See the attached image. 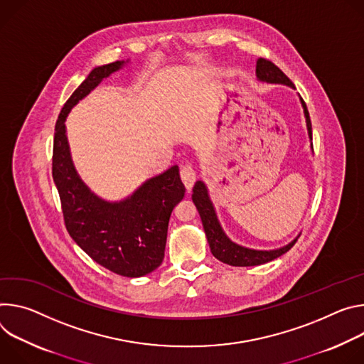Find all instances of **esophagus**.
<instances>
[{
  "label": "esophagus",
  "mask_w": 364,
  "mask_h": 364,
  "mask_svg": "<svg viewBox=\"0 0 364 364\" xmlns=\"http://www.w3.org/2000/svg\"><path fill=\"white\" fill-rule=\"evenodd\" d=\"M181 179L183 182V185L186 186V189L191 191L193 183H195V181H196V173H195V171H193V168L191 165L182 166V169H181Z\"/></svg>",
  "instance_id": "obj_1"
}]
</instances>
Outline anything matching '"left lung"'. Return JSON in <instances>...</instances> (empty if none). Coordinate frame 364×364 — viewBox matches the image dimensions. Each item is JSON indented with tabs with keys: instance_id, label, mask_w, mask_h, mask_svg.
I'll list each match as a JSON object with an SVG mask.
<instances>
[{
	"instance_id": "8db88e82",
	"label": "left lung",
	"mask_w": 364,
	"mask_h": 364,
	"mask_svg": "<svg viewBox=\"0 0 364 364\" xmlns=\"http://www.w3.org/2000/svg\"><path fill=\"white\" fill-rule=\"evenodd\" d=\"M256 76L259 80H263V82H269V84H284L288 85L291 88H295V85L292 84V80L282 72L273 62L260 58L256 63ZM301 98V97H299ZM301 104L304 108V114H305V119H306V129H308V136L312 140V126H311V118H309V112L306 108L305 101L301 98ZM192 200L193 204L199 213L200 220H203V225H204V231L208 240V245L211 249V253L214 255V257H217L220 262L227 263L230 266H257V264H263L267 263L282 255H285L288 250H291V247L296 243L295 238L294 241H291L289 245L276 249V250H253V249H247L243 246L235 245L234 241H231L225 232L223 231L220 221L217 218L214 205L210 199L208 195V189L205 186V183L203 181H196L193 189H192Z\"/></svg>"
}]
</instances>
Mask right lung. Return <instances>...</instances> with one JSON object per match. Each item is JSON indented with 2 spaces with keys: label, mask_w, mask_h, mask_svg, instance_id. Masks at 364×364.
<instances>
[{
  "label": "right lung",
  "mask_w": 364,
  "mask_h": 364,
  "mask_svg": "<svg viewBox=\"0 0 364 364\" xmlns=\"http://www.w3.org/2000/svg\"><path fill=\"white\" fill-rule=\"evenodd\" d=\"M124 63L117 60L92 69L65 102L55 126L52 175L65 225L75 243L102 267L140 277L164 262L169 218L185 195L179 168L175 165L150 178L119 203H108L91 192L76 173L65 126L69 111Z\"/></svg>",
  "instance_id": "add662e5"
}]
</instances>
